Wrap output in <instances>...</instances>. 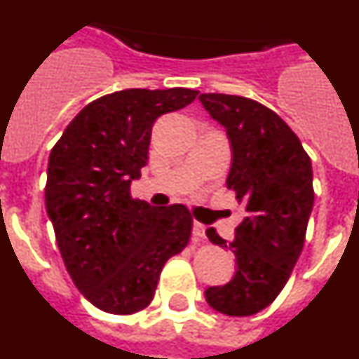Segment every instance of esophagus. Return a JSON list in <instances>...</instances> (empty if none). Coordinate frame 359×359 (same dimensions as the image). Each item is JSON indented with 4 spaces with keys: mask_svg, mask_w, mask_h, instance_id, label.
<instances>
[{
    "mask_svg": "<svg viewBox=\"0 0 359 359\" xmlns=\"http://www.w3.org/2000/svg\"><path fill=\"white\" fill-rule=\"evenodd\" d=\"M205 230H207V228H205V224L198 223V221L192 224V233H194L196 239H205Z\"/></svg>",
    "mask_w": 359,
    "mask_h": 359,
    "instance_id": "esophagus-1",
    "label": "esophagus"
}]
</instances>
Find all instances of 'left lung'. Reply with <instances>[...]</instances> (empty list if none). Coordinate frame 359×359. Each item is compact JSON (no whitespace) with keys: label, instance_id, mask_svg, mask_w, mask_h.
Listing matches in <instances>:
<instances>
[{"label":"left lung","instance_id":"left-lung-1","mask_svg":"<svg viewBox=\"0 0 359 359\" xmlns=\"http://www.w3.org/2000/svg\"><path fill=\"white\" fill-rule=\"evenodd\" d=\"M199 102L226 131V187L246 212L231 243L207 230L212 243L233 252L237 269L205 298L223 315L250 316L273 302L302 253L315 203L311 160L290 126L252 98L201 93Z\"/></svg>","mask_w":359,"mask_h":359}]
</instances>
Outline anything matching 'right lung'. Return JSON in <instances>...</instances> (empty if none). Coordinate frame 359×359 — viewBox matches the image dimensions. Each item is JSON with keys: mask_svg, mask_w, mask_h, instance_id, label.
Listing matches in <instances>:
<instances>
[{"mask_svg": "<svg viewBox=\"0 0 359 359\" xmlns=\"http://www.w3.org/2000/svg\"><path fill=\"white\" fill-rule=\"evenodd\" d=\"M199 91L123 90L84 107L50 152L44 189L57 246L77 290L111 315L151 304L165 262L189 244L185 205L131 198L149 160L152 126Z\"/></svg>", "mask_w": 359, "mask_h": 359, "instance_id": "1", "label": "right lung"}]
</instances>
